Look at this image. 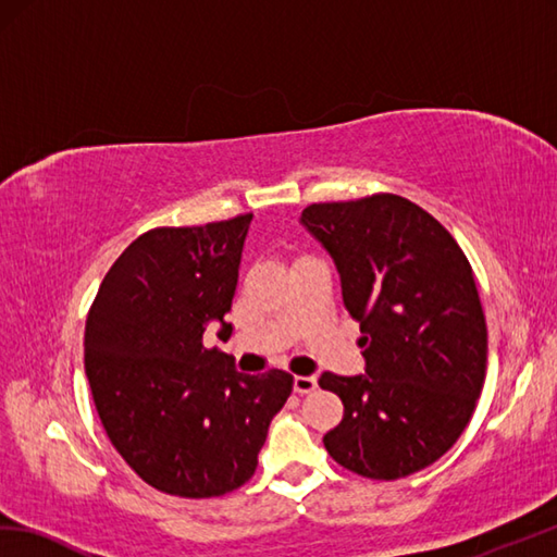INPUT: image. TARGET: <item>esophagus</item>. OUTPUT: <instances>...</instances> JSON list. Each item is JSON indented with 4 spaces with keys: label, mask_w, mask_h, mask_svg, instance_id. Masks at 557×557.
<instances>
[{
    "label": "esophagus",
    "mask_w": 557,
    "mask_h": 557,
    "mask_svg": "<svg viewBox=\"0 0 557 557\" xmlns=\"http://www.w3.org/2000/svg\"><path fill=\"white\" fill-rule=\"evenodd\" d=\"M315 386H318L315 374H296V377H294V392L296 394H310V392H315Z\"/></svg>",
    "instance_id": "obj_1"
}]
</instances>
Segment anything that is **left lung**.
<instances>
[{"label": "left lung", "mask_w": 557, "mask_h": 557, "mask_svg": "<svg viewBox=\"0 0 557 557\" xmlns=\"http://www.w3.org/2000/svg\"><path fill=\"white\" fill-rule=\"evenodd\" d=\"M304 227L332 256L360 322L366 372H322L344 404L327 454L368 480L436 462L468 426L486 377V320L450 232L398 194L310 203Z\"/></svg>", "instance_id": "8db88e82"}]
</instances>
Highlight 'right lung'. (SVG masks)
<instances>
[{"label": "right lung", "instance_id": "1", "mask_svg": "<svg viewBox=\"0 0 557 557\" xmlns=\"http://www.w3.org/2000/svg\"><path fill=\"white\" fill-rule=\"evenodd\" d=\"M251 213L139 235L87 313L85 372L123 460L171 496L211 498L247 484L268 426L292 394L284 370L244 374L203 346L237 289Z\"/></svg>", "mask_w": 557, "mask_h": 557}]
</instances>
